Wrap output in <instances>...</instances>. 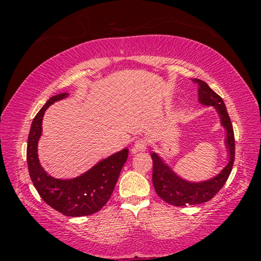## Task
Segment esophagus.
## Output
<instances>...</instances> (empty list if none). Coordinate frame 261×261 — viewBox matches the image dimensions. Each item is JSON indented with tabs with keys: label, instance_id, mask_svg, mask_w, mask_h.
<instances>
[{
	"label": "esophagus",
	"instance_id": "34e87169",
	"mask_svg": "<svg viewBox=\"0 0 261 261\" xmlns=\"http://www.w3.org/2000/svg\"><path fill=\"white\" fill-rule=\"evenodd\" d=\"M146 148H147V141L145 139H138V140H136L134 148H132V152L134 153L144 152V151H146Z\"/></svg>",
	"mask_w": 261,
	"mask_h": 261
}]
</instances>
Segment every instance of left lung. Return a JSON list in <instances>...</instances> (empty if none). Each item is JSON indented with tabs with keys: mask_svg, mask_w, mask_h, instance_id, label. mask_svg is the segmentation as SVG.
<instances>
[{
	"mask_svg": "<svg viewBox=\"0 0 261 261\" xmlns=\"http://www.w3.org/2000/svg\"><path fill=\"white\" fill-rule=\"evenodd\" d=\"M198 84V96L199 102L204 106H213L221 118V125L227 132L226 147L228 148L229 162L215 177L204 182H188L176 175L170 167L158 155L152 153L153 160V185L155 192L161 199L170 205L182 207L187 205H198L211 200L218 193L231 173L233 160H235V137L232 124L229 117L222 98L218 95L205 82L200 79H192Z\"/></svg>",
	"mask_w": 261,
	"mask_h": 261,
	"instance_id": "1",
	"label": "left lung"
}]
</instances>
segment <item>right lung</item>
Wrapping results in <instances>:
<instances>
[{
    "label": "right lung",
    "mask_w": 261,
    "mask_h": 261,
    "mask_svg": "<svg viewBox=\"0 0 261 261\" xmlns=\"http://www.w3.org/2000/svg\"><path fill=\"white\" fill-rule=\"evenodd\" d=\"M68 95V93H61L51 96L35 115L29 134L26 159L31 179L43 201L63 215L76 218L94 214L107 204L122 168L127 160L129 149L124 148L103 159L85 174L72 179H59L48 175L38 158V141L42 132V117L50 105Z\"/></svg>",
    "instance_id": "right-lung-1"
}]
</instances>
